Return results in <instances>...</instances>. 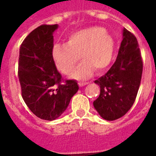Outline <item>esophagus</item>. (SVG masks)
<instances>
[{
	"instance_id": "1",
	"label": "esophagus",
	"mask_w": 156,
	"mask_h": 156,
	"mask_svg": "<svg viewBox=\"0 0 156 156\" xmlns=\"http://www.w3.org/2000/svg\"><path fill=\"white\" fill-rule=\"evenodd\" d=\"M88 83H86V82H83V83H78V84H79V87H84V86L87 85Z\"/></svg>"
}]
</instances>
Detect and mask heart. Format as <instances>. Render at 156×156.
I'll list each match as a JSON object with an SVG mask.
<instances>
[{
	"label": "heart",
	"mask_w": 156,
	"mask_h": 156,
	"mask_svg": "<svg viewBox=\"0 0 156 156\" xmlns=\"http://www.w3.org/2000/svg\"><path fill=\"white\" fill-rule=\"evenodd\" d=\"M115 44L110 34L100 27H90L73 31L67 38L66 44H56L52 57L56 69L69 74L80 58L83 61L71 76L77 79L91 77L95 72L106 70L112 62Z\"/></svg>",
	"instance_id": "obj_1"
}]
</instances>
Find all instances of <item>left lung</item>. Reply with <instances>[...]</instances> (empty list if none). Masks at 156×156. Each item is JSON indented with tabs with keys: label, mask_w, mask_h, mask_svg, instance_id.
<instances>
[{
	"label": "left lung",
	"mask_w": 156,
	"mask_h": 156,
	"mask_svg": "<svg viewBox=\"0 0 156 156\" xmlns=\"http://www.w3.org/2000/svg\"><path fill=\"white\" fill-rule=\"evenodd\" d=\"M143 73V60L134 35L123 29L118 55L110 69L95 81L100 94L93 102L100 116L107 121L121 118L133 106Z\"/></svg>",
	"instance_id": "1"
}]
</instances>
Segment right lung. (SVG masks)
<instances>
[{
    "instance_id": "1",
    "label": "right lung",
    "mask_w": 156,
    "mask_h": 156,
    "mask_svg": "<svg viewBox=\"0 0 156 156\" xmlns=\"http://www.w3.org/2000/svg\"><path fill=\"white\" fill-rule=\"evenodd\" d=\"M58 25H41L23 40L19 50L18 78L22 96L39 118L53 121L67 108L78 90L75 80L61 83L52 57L53 32Z\"/></svg>"
}]
</instances>
